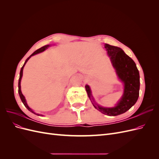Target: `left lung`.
<instances>
[{
    "instance_id": "1",
    "label": "left lung",
    "mask_w": 159,
    "mask_h": 159,
    "mask_svg": "<svg viewBox=\"0 0 159 159\" xmlns=\"http://www.w3.org/2000/svg\"><path fill=\"white\" fill-rule=\"evenodd\" d=\"M111 62L119 80L123 85V93L115 106L106 107L96 103L89 85H85V90L93 107L108 116H116L125 113L135 104L140 89V76L134 61L119 47L105 44Z\"/></svg>"
}]
</instances>
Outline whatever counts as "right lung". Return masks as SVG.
<instances>
[{
	"label": "right lung",
	"mask_w": 159,
	"mask_h": 159,
	"mask_svg": "<svg viewBox=\"0 0 159 159\" xmlns=\"http://www.w3.org/2000/svg\"><path fill=\"white\" fill-rule=\"evenodd\" d=\"M50 45H46V46H43V47L40 48H39L38 50H36L33 53V54H32L29 57H28V58L26 60V61H25V64H24L23 66L22 67L21 70H20V78H19V80H18V93H19V96H20V99H21V101H22V102L23 103L24 105H25V106L28 109V111H30V112H32V113H34V114H35V115H38V116H40H40H43V115H40V114H39V113H36V112L34 111H33L29 106H28L27 103H26V99H25V96H24L23 94L22 93L20 82H21V80H22V78L24 67H25V64H26V62L28 61V60H29L32 56H34V55H36V54H39V53H41V52H42L45 51V50L48 48L50 47Z\"/></svg>",
	"instance_id": "add662e5"
}]
</instances>
